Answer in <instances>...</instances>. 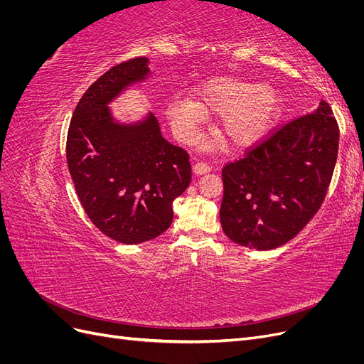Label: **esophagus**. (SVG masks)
<instances>
[{
	"mask_svg": "<svg viewBox=\"0 0 364 364\" xmlns=\"http://www.w3.org/2000/svg\"><path fill=\"white\" fill-rule=\"evenodd\" d=\"M193 171H194L196 174H205V173L211 171V167H209V165L205 164V162H197V164H194Z\"/></svg>",
	"mask_w": 364,
	"mask_h": 364,
	"instance_id": "1",
	"label": "esophagus"
}]
</instances>
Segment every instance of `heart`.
<instances>
[{
  "instance_id": "b5f03b06",
  "label": "heart",
  "mask_w": 364,
  "mask_h": 364,
  "mask_svg": "<svg viewBox=\"0 0 364 364\" xmlns=\"http://www.w3.org/2000/svg\"><path fill=\"white\" fill-rule=\"evenodd\" d=\"M281 107V95L269 83L217 77L196 86L191 98H173L167 117L174 134L182 141H191L205 115H220L218 135L229 146L247 149L270 134Z\"/></svg>"
}]
</instances>
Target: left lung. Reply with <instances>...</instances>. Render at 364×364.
Wrapping results in <instances>:
<instances>
[{"label": "left lung", "mask_w": 364, "mask_h": 364, "mask_svg": "<svg viewBox=\"0 0 364 364\" xmlns=\"http://www.w3.org/2000/svg\"><path fill=\"white\" fill-rule=\"evenodd\" d=\"M338 150V126L331 107L284 124L222 171L220 222L234 243L270 250L296 237L321 208Z\"/></svg>", "instance_id": "8db88e82"}]
</instances>
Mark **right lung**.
I'll list each match as a JSON object with an SVG mask.
<instances>
[{"instance_id": "obj_1", "label": "right lung", "mask_w": 364, "mask_h": 364, "mask_svg": "<svg viewBox=\"0 0 364 364\" xmlns=\"http://www.w3.org/2000/svg\"><path fill=\"white\" fill-rule=\"evenodd\" d=\"M149 58L115 65L94 82L73 114L67 161L82 206L105 235L138 245L164 234L173 202L191 182L188 153L161 134L151 112L114 117L112 102L151 75Z\"/></svg>"}]
</instances>
